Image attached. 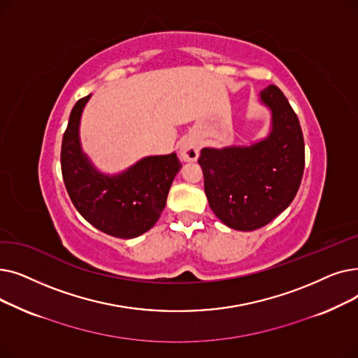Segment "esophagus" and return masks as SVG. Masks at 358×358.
Instances as JSON below:
<instances>
[{
    "mask_svg": "<svg viewBox=\"0 0 358 358\" xmlns=\"http://www.w3.org/2000/svg\"><path fill=\"white\" fill-rule=\"evenodd\" d=\"M199 144L194 138H186L179 147V157L182 162H196L199 157Z\"/></svg>",
    "mask_w": 358,
    "mask_h": 358,
    "instance_id": "esophagus-1",
    "label": "esophagus"
}]
</instances>
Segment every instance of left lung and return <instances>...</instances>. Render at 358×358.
<instances>
[{"instance_id": "8db88e82", "label": "left lung", "mask_w": 358, "mask_h": 358, "mask_svg": "<svg viewBox=\"0 0 358 358\" xmlns=\"http://www.w3.org/2000/svg\"><path fill=\"white\" fill-rule=\"evenodd\" d=\"M271 112V131L250 145L202 148L198 163L214 214L234 230L266 226L294 199L304 170L299 117L284 93L271 84L259 93Z\"/></svg>"}]
</instances>
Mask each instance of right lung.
Instances as JSON below:
<instances>
[{
    "mask_svg": "<svg viewBox=\"0 0 358 358\" xmlns=\"http://www.w3.org/2000/svg\"><path fill=\"white\" fill-rule=\"evenodd\" d=\"M90 96L77 101L62 137L65 188L77 211L92 226L119 239H134L157 223L182 164L172 152L144 157L121 173H101L80 143L81 115Z\"/></svg>",
    "mask_w": 358,
    "mask_h": 358,
    "instance_id": "1",
    "label": "right lung"
}]
</instances>
